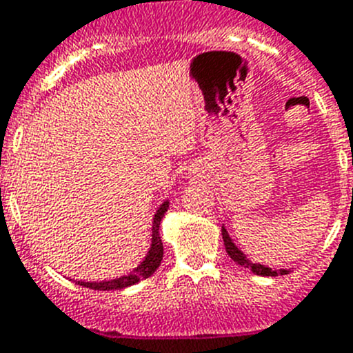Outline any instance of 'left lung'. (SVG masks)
<instances>
[{
    "instance_id": "8db88e82",
    "label": "left lung",
    "mask_w": 353,
    "mask_h": 353,
    "mask_svg": "<svg viewBox=\"0 0 353 353\" xmlns=\"http://www.w3.org/2000/svg\"><path fill=\"white\" fill-rule=\"evenodd\" d=\"M222 240H224L225 252H228L229 257H231L236 264H240V266H243V268H248V270H250L254 274H259V276H282V274L290 273V270H271V268L264 266V264L252 263L250 259H248L247 255L240 250V248L236 247V243L231 240V236H229L225 225H222Z\"/></svg>"
}]
</instances>
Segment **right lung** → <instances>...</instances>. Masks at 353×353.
<instances>
[{"label":"right lung","instance_id":"add662e5","mask_svg":"<svg viewBox=\"0 0 353 353\" xmlns=\"http://www.w3.org/2000/svg\"><path fill=\"white\" fill-rule=\"evenodd\" d=\"M170 208V201H163V205H159V208L155 210L154 219H152V238H150V248H148L145 259L138 264L131 273L122 274L119 278H113V280H103V282H77L79 285L87 287V289L92 290H117V289H125V287H131L134 283L141 282L145 278L152 276V274L157 271V268L161 266V261H163V241H161L159 234V225L163 222L164 213Z\"/></svg>","mask_w":353,"mask_h":353}]
</instances>
